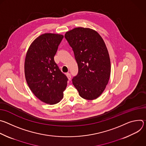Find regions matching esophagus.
<instances>
[{
    "mask_svg": "<svg viewBox=\"0 0 146 146\" xmlns=\"http://www.w3.org/2000/svg\"><path fill=\"white\" fill-rule=\"evenodd\" d=\"M66 75L67 77L68 78V79L70 80L71 79V74H70L69 73H67L66 74Z\"/></svg>",
    "mask_w": 146,
    "mask_h": 146,
    "instance_id": "34e87169",
    "label": "esophagus"
}]
</instances>
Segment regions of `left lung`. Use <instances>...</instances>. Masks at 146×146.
<instances>
[{
    "mask_svg": "<svg viewBox=\"0 0 146 146\" xmlns=\"http://www.w3.org/2000/svg\"><path fill=\"white\" fill-rule=\"evenodd\" d=\"M65 37L74 52L78 72L72 79L80 96L98 98L105 90L110 76L109 52L102 37L95 30L78 27L66 32Z\"/></svg>",
    "mask_w": 146,
    "mask_h": 146,
    "instance_id": "1",
    "label": "left lung"
}]
</instances>
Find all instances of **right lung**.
Returning <instances> with one entry per match:
<instances>
[{
	"mask_svg": "<svg viewBox=\"0 0 146 146\" xmlns=\"http://www.w3.org/2000/svg\"><path fill=\"white\" fill-rule=\"evenodd\" d=\"M64 35L46 33L30 45L25 56L24 70L27 84L41 101L50 105L59 102L68 83L54 57Z\"/></svg>",
	"mask_w": 146,
	"mask_h": 146,
	"instance_id": "1",
	"label": "right lung"
}]
</instances>
